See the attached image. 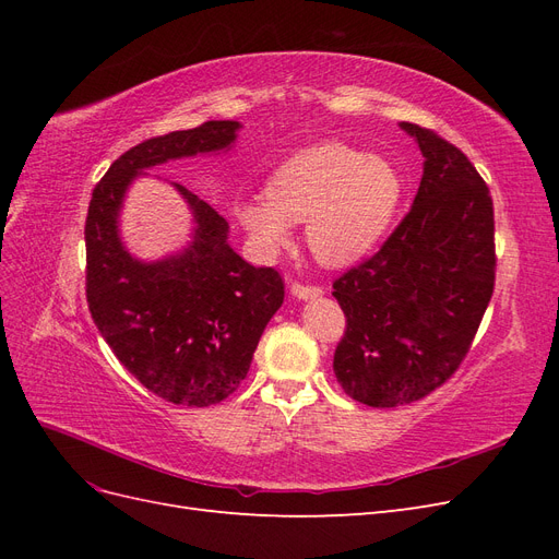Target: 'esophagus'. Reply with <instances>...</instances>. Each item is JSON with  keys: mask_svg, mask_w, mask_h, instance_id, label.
Listing matches in <instances>:
<instances>
[{"mask_svg": "<svg viewBox=\"0 0 559 559\" xmlns=\"http://www.w3.org/2000/svg\"><path fill=\"white\" fill-rule=\"evenodd\" d=\"M292 294L300 300H308V298H319L321 294V286H314V284H302V282H294L292 284Z\"/></svg>", "mask_w": 559, "mask_h": 559, "instance_id": "1", "label": "esophagus"}]
</instances>
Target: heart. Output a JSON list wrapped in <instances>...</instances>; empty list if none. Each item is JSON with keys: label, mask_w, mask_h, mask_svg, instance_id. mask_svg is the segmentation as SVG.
<instances>
[{"label": "heart", "mask_w": 559, "mask_h": 559, "mask_svg": "<svg viewBox=\"0 0 559 559\" xmlns=\"http://www.w3.org/2000/svg\"><path fill=\"white\" fill-rule=\"evenodd\" d=\"M401 177L384 158L347 144L298 151L270 175L265 195L235 214L261 257L292 242V224L308 222V245L326 265H347L373 249L396 214Z\"/></svg>", "instance_id": "1"}]
</instances>
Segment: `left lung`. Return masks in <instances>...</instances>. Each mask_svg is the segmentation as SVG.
<instances>
[{
    "label": "left lung",
    "mask_w": 559,
    "mask_h": 559,
    "mask_svg": "<svg viewBox=\"0 0 559 559\" xmlns=\"http://www.w3.org/2000/svg\"><path fill=\"white\" fill-rule=\"evenodd\" d=\"M401 128L425 156L413 207L380 251L333 282L347 317L335 378L370 408H396L441 386L464 361L495 292L487 183L441 134Z\"/></svg>",
    "instance_id": "left-lung-1"
}]
</instances>
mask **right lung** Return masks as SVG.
Here are the masks:
<instances>
[{
    "instance_id": "obj_1",
    "label": "right lung",
    "mask_w": 559,
    "mask_h": 559,
    "mask_svg": "<svg viewBox=\"0 0 559 559\" xmlns=\"http://www.w3.org/2000/svg\"><path fill=\"white\" fill-rule=\"evenodd\" d=\"M238 130V121H207L132 146L95 186L86 216V298L97 331L148 392L191 408L222 403L247 378L284 302V282L275 267H253L235 253L226 218L181 183L175 189L195 228L175 257L134 259L118 235V214L134 177L228 151Z\"/></svg>"
}]
</instances>
